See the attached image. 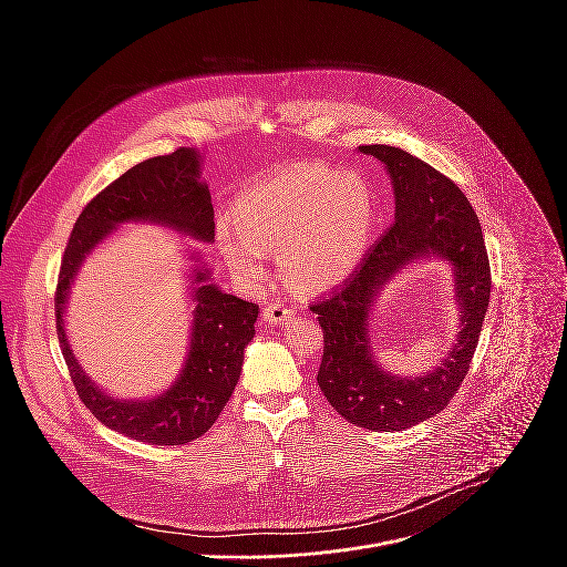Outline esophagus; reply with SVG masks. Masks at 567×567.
I'll use <instances>...</instances> for the list:
<instances>
[{"label":"esophagus","instance_id":"34e87169","mask_svg":"<svg viewBox=\"0 0 567 567\" xmlns=\"http://www.w3.org/2000/svg\"><path fill=\"white\" fill-rule=\"evenodd\" d=\"M291 316H293V311L289 307H285L282 302H271L262 309V318L267 322H271V326H278V322H282V320H291Z\"/></svg>","mask_w":567,"mask_h":567}]
</instances>
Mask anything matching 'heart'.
I'll return each mask as SVG.
<instances>
[{"mask_svg": "<svg viewBox=\"0 0 567 567\" xmlns=\"http://www.w3.org/2000/svg\"><path fill=\"white\" fill-rule=\"evenodd\" d=\"M233 221L217 228L219 249L237 278L265 280L274 251L287 285L305 293L343 285L361 265L374 228V197L350 171L287 168L235 202Z\"/></svg>", "mask_w": 567, "mask_h": 567, "instance_id": "b5f03b06", "label": "heart"}]
</instances>
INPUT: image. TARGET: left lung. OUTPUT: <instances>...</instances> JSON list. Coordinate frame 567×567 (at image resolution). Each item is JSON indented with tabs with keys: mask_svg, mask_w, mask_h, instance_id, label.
<instances>
[{
	"mask_svg": "<svg viewBox=\"0 0 567 567\" xmlns=\"http://www.w3.org/2000/svg\"><path fill=\"white\" fill-rule=\"evenodd\" d=\"M385 166L394 188V221L334 293L309 305L322 328L318 385L330 406L368 431L411 429L449 406L477 348L492 296L482 228L464 193L426 161L392 145H361ZM426 255L452 262L461 332L445 361L422 378L381 371L371 357L367 313L378 289Z\"/></svg>",
	"mask_w": 567,
	"mask_h": 567,
	"instance_id": "8db88e82",
	"label": "left lung"
}]
</instances>
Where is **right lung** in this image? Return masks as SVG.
Instances as JSON below:
<instances>
[{
    "instance_id": "1",
    "label": "right lung",
    "mask_w": 567,
    "mask_h": 567,
    "mask_svg": "<svg viewBox=\"0 0 567 567\" xmlns=\"http://www.w3.org/2000/svg\"><path fill=\"white\" fill-rule=\"evenodd\" d=\"M199 171L202 154L193 147L152 156L130 168L80 213L58 276L55 330L78 396L107 429L145 444H188L215 424L237 385L245 348L256 334L258 305L224 293L210 282V271L197 267L186 365L166 392L132 401L110 396L78 365L64 332L66 296L87 254L123 221H156L193 239L213 241L215 213Z\"/></svg>"
}]
</instances>
